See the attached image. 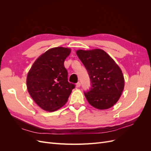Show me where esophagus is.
Returning a JSON list of instances; mask_svg holds the SVG:
<instances>
[{"instance_id":"esophagus-1","label":"esophagus","mask_w":151,"mask_h":151,"mask_svg":"<svg viewBox=\"0 0 151 151\" xmlns=\"http://www.w3.org/2000/svg\"><path fill=\"white\" fill-rule=\"evenodd\" d=\"M80 86H81V83L79 82V83H77L76 84V88H80Z\"/></svg>"}]
</instances>
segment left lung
Listing matches in <instances>:
<instances>
[{"instance_id":"left-lung-1","label":"left lung","mask_w":151,"mask_h":151,"mask_svg":"<svg viewBox=\"0 0 151 151\" xmlns=\"http://www.w3.org/2000/svg\"><path fill=\"white\" fill-rule=\"evenodd\" d=\"M76 54L88 70L91 81V90L84 93L88 103L101 110L114 106L125 86L120 67L101 49L77 50Z\"/></svg>"}]
</instances>
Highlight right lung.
<instances>
[{"label":"right lung","instance_id":"add662e5","mask_svg":"<svg viewBox=\"0 0 151 151\" xmlns=\"http://www.w3.org/2000/svg\"><path fill=\"white\" fill-rule=\"evenodd\" d=\"M71 49L50 48L36 59L26 78L28 93L34 101L47 111H55L67 101L75 85L69 83L63 65Z\"/></svg>","mask_w":151,"mask_h":151}]
</instances>
